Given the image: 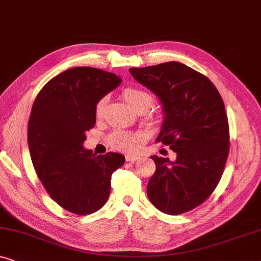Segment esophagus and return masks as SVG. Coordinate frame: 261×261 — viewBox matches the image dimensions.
<instances>
[{
    "label": "esophagus",
    "mask_w": 261,
    "mask_h": 261,
    "mask_svg": "<svg viewBox=\"0 0 261 261\" xmlns=\"http://www.w3.org/2000/svg\"><path fill=\"white\" fill-rule=\"evenodd\" d=\"M140 159V155L139 154H126V160L127 162H130V163H134L137 162V160Z\"/></svg>",
    "instance_id": "34e87169"
}]
</instances>
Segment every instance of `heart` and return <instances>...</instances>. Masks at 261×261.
<instances>
[{
    "label": "heart",
    "mask_w": 261,
    "mask_h": 261,
    "mask_svg": "<svg viewBox=\"0 0 261 261\" xmlns=\"http://www.w3.org/2000/svg\"><path fill=\"white\" fill-rule=\"evenodd\" d=\"M122 97L135 112L139 109L147 110L153 103V96L151 92L137 87H129L124 89L122 91ZM103 108H105V99H101L96 105V116L99 117L102 115ZM109 144L114 148L122 149V151H133L139 145V135L126 130H115L110 134Z\"/></svg>",
    "instance_id": "heart-1"
}]
</instances>
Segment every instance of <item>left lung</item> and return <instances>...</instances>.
Returning a JSON list of instances; mask_svg holds the SVG:
<instances>
[{
  "label": "left lung",
  "mask_w": 261,
  "mask_h": 261,
  "mask_svg": "<svg viewBox=\"0 0 261 261\" xmlns=\"http://www.w3.org/2000/svg\"><path fill=\"white\" fill-rule=\"evenodd\" d=\"M154 94L164 121L156 142L177 158L152 155L155 172L147 184L152 204L178 215L202 204L215 190L229 152V127L220 92L205 76L178 62L129 69Z\"/></svg>",
  "instance_id": "left-lung-1"
}]
</instances>
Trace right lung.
<instances>
[{"label": "right lung", "mask_w": 261, "mask_h": 261, "mask_svg": "<svg viewBox=\"0 0 261 261\" xmlns=\"http://www.w3.org/2000/svg\"><path fill=\"white\" fill-rule=\"evenodd\" d=\"M115 73L81 66L63 71L39 92L28 122V147L39 179L64 209L88 215L108 201L114 171L124 156L83 147L99 99L121 84Z\"/></svg>", "instance_id": "right-lung-1"}]
</instances>
